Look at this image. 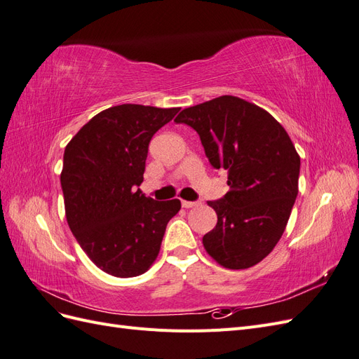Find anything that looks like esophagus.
Returning <instances> with one entry per match:
<instances>
[{"label": "esophagus", "instance_id": "1", "mask_svg": "<svg viewBox=\"0 0 359 359\" xmlns=\"http://www.w3.org/2000/svg\"><path fill=\"white\" fill-rule=\"evenodd\" d=\"M201 202H190V201H182L181 205L182 208H193V206H198Z\"/></svg>", "mask_w": 359, "mask_h": 359}]
</instances>
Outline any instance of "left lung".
<instances>
[{"label": "left lung", "instance_id": "left-lung-1", "mask_svg": "<svg viewBox=\"0 0 359 359\" xmlns=\"http://www.w3.org/2000/svg\"><path fill=\"white\" fill-rule=\"evenodd\" d=\"M196 130L212 168L227 170L229 191L208 205L217 224L202 238L217 264L245 269L283 235L298 194L299 154L277 119L235 95L186 107L175 118Z\"/></svg>", "mask_w": 359, "mask_h": 359}]
</instances>
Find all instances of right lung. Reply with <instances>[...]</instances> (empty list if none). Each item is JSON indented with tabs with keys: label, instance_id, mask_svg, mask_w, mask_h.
<instances>
[{
	"label": "right lung",
	"instance_id": "add662e5",
	"mask_svg": "<svg viewBox=\"0 0 359 359\" xmlns=\"http://www.w3.org/2000/svg\"><path fill=\"white\" fill-rule=\"evenodd\" d=\"M180 107L119 104L93 116L64 149L61 189L70 231L93 264L119 278L147 273L180 199L137 189L148 144Z\"/></svg>",
	"mask_w": 359,
	"mask_h": 359
}]
</instances>
